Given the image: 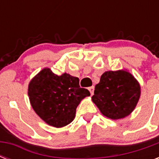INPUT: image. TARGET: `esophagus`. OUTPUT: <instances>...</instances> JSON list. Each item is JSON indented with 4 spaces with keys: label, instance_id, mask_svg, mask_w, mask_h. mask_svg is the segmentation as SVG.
<instances>
[{
    "label": "esophagus",
    "instance_id": "1",
    "mask_svg": "<svg viewBox=\"0 0 159 159\" xmlns=\"http://www.w3.org/2000/svg\"><path fill=\"white\" fill-rule=\"evenodd\" d=\"M94 87H88V90H89V92H90V93H91V95H93L94 94Z\"/></svg>",
    "mask_w": 159,
    "mask_h": 159
}]
</instances>
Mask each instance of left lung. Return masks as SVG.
Listing matches in <instances>:
<instances>
[{
  "label": "left lung",
  "mask_w": 159,
  "mask_h": 159,
  "mask_svg": "<svg viewBox=\"0 0 159 159\" xmlns=\"http://www.w3.org/2000/svg\"><path fill=\"white\" fill-rule=\"evenodd\" d=\"M139 97L140 87L137 80L127 71L119 70L102 75L92 99L105 116L118 120L134 111Z\"/></svg>",
  "instance_id": "8db88e82"
}]
</instances>
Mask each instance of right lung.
<instances>
[{
	"label": "right lung",
	"mask_w": 159,
	"mask_h": 159,
	"mask_svg": "<svg viewBox=\"0 0 159 159\" xmlns=\"http://www.w3.org/2000/svg\"><path fill=\"white\" fill-rule=\"evenodd\" d=\"M28 95L36 114L49 125L59 128L73 120L77 106L90 92L80 87L77 77L67 73L57 76L44 68L30 82Z\"/></svg>",
	"instance_id": "1"
}]
</instances>
